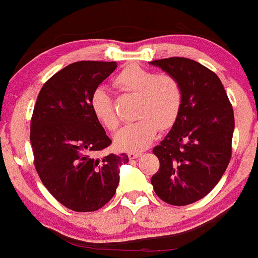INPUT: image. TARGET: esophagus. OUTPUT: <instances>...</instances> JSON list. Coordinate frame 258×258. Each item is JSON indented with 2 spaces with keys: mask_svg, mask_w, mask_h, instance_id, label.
<instances>
[{
  "mask_svg": "<svg viewBox=\"0 0 258 258\" xmlns=\"http://www.w3.org/2000/svg\"><path fill=\"white\" fill-rule=\"evenodd\" d=\"M141 155H142V152H140V151H135V152L128 153V157L131 158V160H134V158H139Z\"/></svg>",
  "mask_w": 258,
  "mask_h": 258,
  "instance_id": "34e87169",
  "label": "esophagus"
}]
</instances>
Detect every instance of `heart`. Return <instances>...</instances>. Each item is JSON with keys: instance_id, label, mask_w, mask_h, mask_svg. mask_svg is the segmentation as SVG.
I'll return each instance as SVG.
<instances>
[{"instance_id": "heart-1", "label": "heart", "mask_w": 258, "mask_h": 258, "mask_svg": "<svg viewBox=\"0 0 258 258\" xmlns=\"http://www.w3.org/2000/svg\"><path fill=\"white\" fill-rule=\"evenodd\" d=\"M114 86L123 92L139 95L137 121L117 132L114 144L124 151H141L155 140L158 130L170 128L177 119L182 106L181 85L168 74H156L139 64L127 66L114 77ZM95 118L108 131L118 127V116L112 98L105 87L95 88L90 97Z\"/></svg>"}]
</instances>
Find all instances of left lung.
<instances>
[{
    "instance_id": "1",
    "label": "left lung",
    "mask_w": 258,
    "mask_h": 258,
    "mask_svg": "<svg viewBox=\"0 0 258 258\" xmlns=\"http://www.w3.org/2000/svg\"><path fill=\"white\" fill-rule=\"evenodd\" d=\"M150 63L176 77L182 90L177 119L153 148L160 168L151 183L162 201L186 206L210 194L227 168L233 108L217 75L199 62L170 57Z\"/></svg>"
}]
</instances>
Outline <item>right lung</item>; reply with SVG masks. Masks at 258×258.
Instances as JSON below:
<instances>
[{
    "mask_svg": "<svg viewBox=\"0 0 258 258\" xmlns=\"http://www.w3.org/2000/svg\"><path fill=\"white\" fill-rule=\"evenodd\" d=\"M116 62L80 61L54 74L41 88L31 118L35 167L49 194L67 209L92 212L113 197L119 166L128 156L97 157L110 137L90 108L91 93Z\"/></svg>",
    "mask_w": 258,
    "mask_h": 258,
    "instance_id": "1",
    "label": "right lung"
}]
</instances>
